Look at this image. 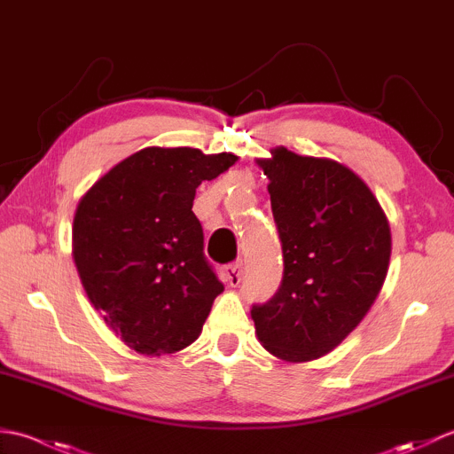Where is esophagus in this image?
<instances>
[{
    "instance_id": "esophagus-1",
    "label": "esophagus",
    "mask_w": 454,
    "mask_h": 454,
    "mask_svg": "<svg viewBox=\"0 0 454 454\" xmlns=\"http://www.w3.org/2000/svg\"><path fill=\"white\" fill-rule=\"evenodd\" d=\"M242 269H244L242 262L230 263L224 267V278L230 286H238L239 281H242Z\"/></svg>"
}]
</instances>
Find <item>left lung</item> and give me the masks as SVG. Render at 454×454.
<instances>
[{"label":"left lung","mask_w":454,"mask_h":454,"mask_svg":"<svg viewBox=\"0 0 454 454\" xmlns=\"http://www.w3.org/2000/svg\"><path fill=\"white\" fill-rule=\"evenodd\" d=\"M269 177L285 271L252 308L257 340L288 363L320 359L361 324L388 273L387 215L364 181L327 158L283 146L257 160Z\"/></svg>","instance_id":"left-lung-1"}]
</instances>
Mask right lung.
Returning a JSON list of instances; mask_svg holds the SVG:
<instances>
[{
	"label": "right lung",
	"mask_w": 454,
	"mask_h": 454,
	"mask_svg": "<svg viewBox=\"0 0 454 454\" xmlns=\"http://www.w3.org/2000/svg\"><path fill=\"white\" fill-rule=\"evenodd\" d=\"M238 156L150 146L117 163L80 199L72 255L109 330L142 355H171L197 340L224 291L202 252L197 187Z\"/></svg>",
	"instance_id": "1"
}]
</instances>
